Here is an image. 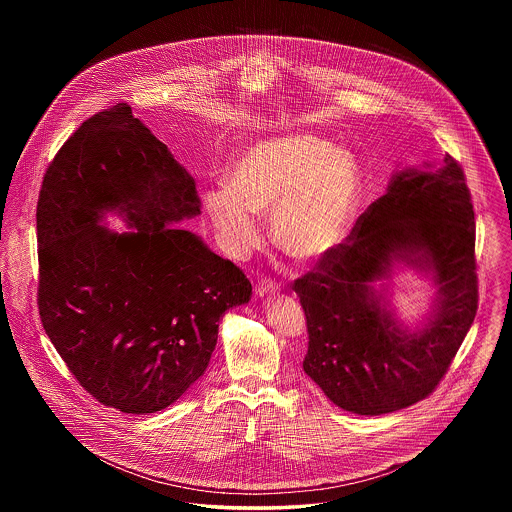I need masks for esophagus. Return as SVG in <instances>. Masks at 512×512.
Listing matches in <instances>:
<instances>
[{
    "label": "esophagus",
    "mask_w": 512,
    "mask_h": 512,
    "mask_svg": "<svg viewBox=\"0 0 512 512\" xmlns=\"http://www.w3.org/2000/svg\"><path fill=\"white\" fill-rule=\"evenodd\" d=\"M255 293H257L259 297L276 295V293H278V286H276L272 280H263V282H259V286L255 288Z\"/></svg>",
    "instance_id": "obj_1"
}]
</instances>
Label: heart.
<instances>
[{"instance_id":"obj_1","label":"heart","mask_w":512,"mask_h":512,"mask_svg":"<svg viewBox=\"0 0 512 512\" xmlns=\"http://www.w3.org/2000/svg\"><path fill=\"white\" fill-rule=\"evenodd\" d=\"M228 187L205 203L224 249L244 257L261 244L272 215V238L297 263L330 257L351 232L363 194L357 159L313 134L268 138L247 147L228 172Z\"/></svg>"}]
</instances>
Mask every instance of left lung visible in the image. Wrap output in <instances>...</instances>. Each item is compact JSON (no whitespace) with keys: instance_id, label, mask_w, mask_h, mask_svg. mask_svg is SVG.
<instances>
[{"instance_id":"8db88e82","label":"left lung","mask_w":512,"mask_h":512,"mask_svg":"<svg viewBox=\"0 0 512 512\" xmlns=\"http://www.w3.org/2000/svg\"><path fill=\"white\" fill-rule=\"evenodd\" d=\"M474 240L463 169L445 155L439 167L393 171L347 244L295 280L309 332L303 370L334 405L378 416L436 390L476 317ZM401 266L437 288L414 329L396 318L381 284Z\"/></svg>"}]
</instances>
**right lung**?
<instances>
[{
	"mask_svg": "<svg viewBox=\"0 0 512 512\" xmlns=\"http://www.w3.org/2000/svg\"><path fill=\"white\" fill-rule=\"evenodd\" d=\"M115 212L131 228L104 226ZM201 213L194 178L117 103L59 149L36 228L44 330L78 384L122 413L167 409L211 361L244 272L176 224Z\"/></svg>",
	"mask_w": 512,
	"mask_h": 512,
	"instance_id": "1",
	"label": "right lung"
}]
</instances>
